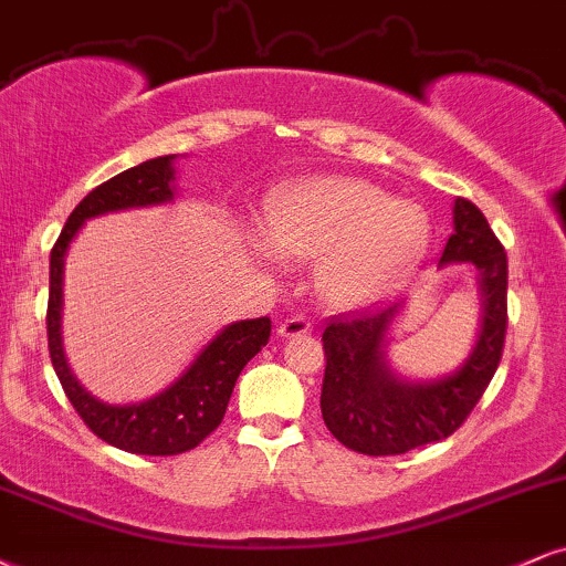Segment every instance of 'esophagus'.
<instances>
[{"label":"esophagus","instance_id":"esophagus-1","mask_svg":"<svg viewBox=\"0 0 566 566\" xmlns=\"http://www.w3.org/2000/svg\"><path fill=\"white\" fill-rule=\"evenodd\" d=\"M312 331V319L306 317H285L281 325H277V336L281 338H294V336H304V333Z\"/></svg>","mask_w":566,"mask_h":566}]
</instances>
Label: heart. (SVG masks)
Wrapping results in <instances>:
<instances>
[{
  "instance_id": "b5f03b06",
  "label": "heart",
  "mask_w": 566,
  "mask_h": 566,
  "mask_svg": "<svg viewBox=\"0 0 566 566\" xmlns=\"http://www.w3.org/2000/svg\"><path fill=\"white\" fill-rule=\"evenodd\" d=\"M430 243L420 205L394 199L361 178H306L281 188L268 205L264 256L315 260L325 302L365 306L394 294L415 272Z\"/></svg>"
}]
</instances>
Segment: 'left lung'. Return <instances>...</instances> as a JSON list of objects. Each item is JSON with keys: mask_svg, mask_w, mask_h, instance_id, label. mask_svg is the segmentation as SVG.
<instances>
[{"mask_svg": "<svg viewBox=\"0 0 566 566\" xmlns=\"http://www.w3.org/2000/svg\"><path fill=\"white\" fill-rule=\"evenodd\" d=\"M446 264L475 268L480 331L467 359L443 378L411 380L390 367L388 333L407 304L403 298L327 323L319 409L346 449L390 457L443 441L475 409L496 373L506 336V251L485 214L467 199L453 201V233L441 254V268Z\"/></svg>", "mask_w": 566, "mask_h": 566, "instance_id": "8db88e82", "label": "left lung"}]
</instances>
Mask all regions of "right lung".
Returning a JSON list of instances; mask_svg holds the SVG:
<instances>
[{"mask_svg":"<svg viewBox=\"0 0 566 566\" xmlns=\"http://www.w3.org/2000/svg\"><path fill=\"white\" fill-rule=\"evenodd\" d=\"M176 159L178 155L146 159L120 176L109 178L107 184L96 186L73 209L49 256L46 336L49 357H52L62 390L94 436L115 449L144 453V457H172L205 441L226 417L241 369L254 354L262 352V346H268L272 331L270 317L226 325L170 386L136 403H107L96 399L70 369L65 348H62V281H65L70 243L86 226V220L123 212V209L167 205L176 199Z\"/></svg>","mask_w":566,"mask_h":566,"instance_id":"1","label":"right lung"}]
</instances>
